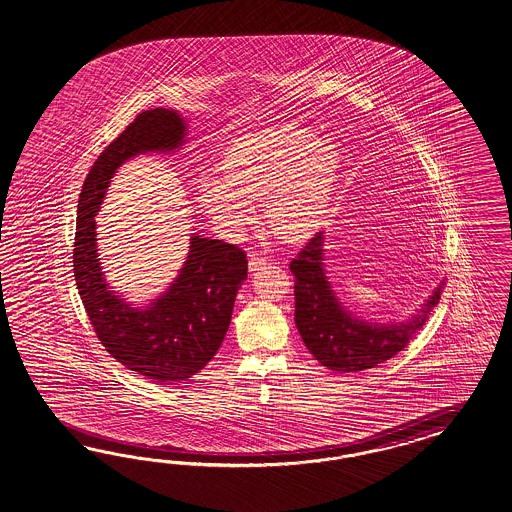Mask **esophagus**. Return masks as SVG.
<instances>
[{"instance_id":"esophagus-1","label":"esophagus","mask_w":512,"mask_h":512,"mask_svg":"<svg viewBox=\"0 0 512 512\" xmlns=\"http://www.w3.org/2000/svg\"><path fill=\"white\" fill-rule=\"evenodd\" d=\"M266 264V259L264 257H261V255H250V272H257V270H261L262 266Z\"/></svg>"}]
</instances>
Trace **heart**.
Masks as SVG:
<instances>
[{"instance_id": "obj_1", "label": "heart", "mask_w": 512, "mask_h": 512, "mask_svg": "<svg viewBox=\"0 0 512 512\" xmlns=\"http://www.w3.org/2000/svg\"><path fill=\"white\" fill-rule=\"evenodd\" d=\"M338 174L335 144L309 127L275 125L235 140L225 151L222 177H201L198 201L225 235H240L250 224V203L262 200L268 231L294 244L324 224Z\"/></svg>"}]
</instances>
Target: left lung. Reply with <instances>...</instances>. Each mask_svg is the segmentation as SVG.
<instances>
[{"label": "left lung", "instance_id": "obj_1", "mask_svg": "<svg viewBox=\"0 0 512 512\" xmlns=\"http://www.w3.org/2000/svg\"><path fill=\"white\" fill-rule=\"evenodd\" d=\"M324 242V231L316 233L290 262L296 281V327L314 359L329 370L348 374L375 368L398 355L424 327L437 307L444 281L407 322H368L338 300L325 274Z\"/></svg>", "mask_w": 512, "mask_h": 512}]
</instances>
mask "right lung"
<instances>
[{"label": "right lung", "instance_id": "add662e5", "mask_svg": "<svg viewBox=\"0 0 512 512\" xmlns=\"http://www.w3.org/2000/svg\"><path fill=\"white\" fill-rule=\"evenodd\" d=\"M185 137L187 124L177 111L159 107L138 114L96 159L77 205L75 285L90 324L116 361L161 385L198 374L222 346L238 288L248 277L246 253L235 244L194 233L174 283L146 307H135L101 272L94 218L125 161L177 151Z\"/></svg>", "mask_w": 512, "mask_h": 512}]
</instances>
